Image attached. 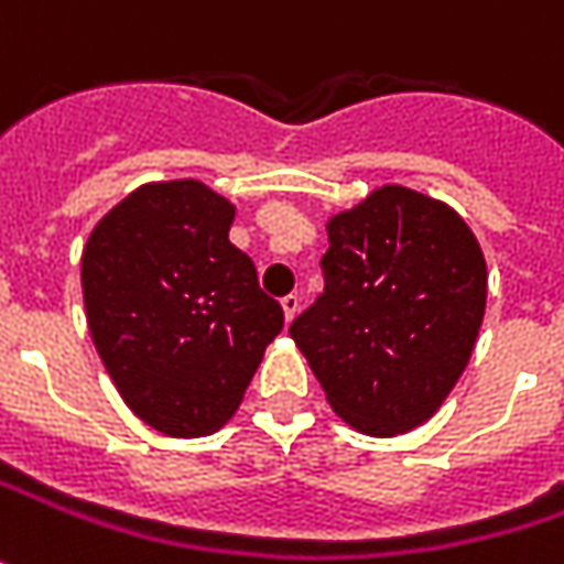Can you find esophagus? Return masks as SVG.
<instances>
[{
	"label": "esophagus",
	"instance_id": "34e87169",
	"mask_svg": "<svg viewBox=\"0 0 564 564\" xmlns=\"http://www.w3.org/2000/svg\"><path fill=\"white\" fill-rule=\"evenodd\" d=\"M281 308H283V318L293 321V318H296V312H300V296H296V293H290V296H283V300H281Z\"/></svg>",
	"mask_w": 564,
	"mask_h": 564
}]
</instances>
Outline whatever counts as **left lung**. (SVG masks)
Here are the masks:
<instances>
[{
  "mask_svg": "<svg viewBox=\"0 0 564 564\" xmlns=\"http://www.w3.org/2000/svg\"><path fill=\"white\" fill-rule=\"evenodd\" d=\"M324 293L290 324L330 409L371 437L443 405L475 352L487 262L440 199L380 186L327 221Z\"/></svg>",
  "mask_w": 564,
  "mask_h": 564,
  "instance_id": "8db88e82",
  "label": "left lung"
}]
</instances>
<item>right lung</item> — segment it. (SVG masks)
I'll list each match as a JSON object with an SVG mask.
<instances>
[{
  "instance_id": "1",
  "label": "right lung",
  "mask_w": 564,
  "mask_h": 564,
  "mask_svg": "<svg viewBox=\"0 0 564 564\" xmlns=\"http://www.w3.org/2000/svg\"><path fill=\"white\" fill-rule=\"evenodd\" d=\"M230 224L234 205L199 181L147 184L80 259L96 352L130 412L167 437L218 431L283 327Z\"/></svg>"
}]
</instances>
